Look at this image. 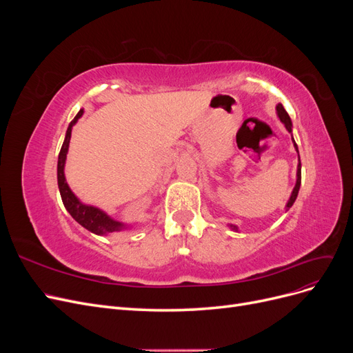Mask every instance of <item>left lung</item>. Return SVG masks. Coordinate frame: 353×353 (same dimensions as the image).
Wrapping results in <instances>:
<instances>
[{
	"instance_id": "obj_1",
	"label": "left lung",
	"mask_w": 353,
	"mask_h": 353,
	"mask_svg": "<svg viewBox=\"0 0 353 353\" xmlns=\"http://www.w3.org/2000/svg\"><path fill=\"white\" fill-rule=\"evenodd\" d=\"M276 113H279V117L281 119V122L285 125L287 131L292 132V121H290V116H288V113H287L285 109L283 108V104L276 105ZM292 138H293V137H292ZM293 143H294V140H293ZM294 147H296V150H297L296 143H294ZM297 153H299V152H297ZM301 181H302V165L299 163V166H297V181H296V185H294V188H293V193H292V196H290V200H288V203H287L285 209H290V208L293 206V203H294V200H296V197H297V194H299V188H301ZM231 227H232V225H231ZM232 230L237 231V227H232Z\"/></svg>"
}]
</instances>
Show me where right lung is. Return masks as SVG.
<instances>
[{"label": "right lung", "instance_id": "right-lung-1", "mask_svg": "<svg viewBox=\"0 0 353 353\" xmlns=\"http://www.w3.org/2000/svg\"><path fill=\"white\" fill-rule=\"evenodd\" d=\"M83 110H79V113L74 116V119L70 122L65 143L61 145V150L59 153V162H57V183H59V190H60V196L63 200V205L68 209V212L72 215V218L77 221L78 223L83 228H87L88 231L99 234V236H103V234H109L113 231H119L123 228L121 222L113 221L110 216L105 215L104 212L100 209L94 208V206H87L82 205V203L74 196L65 178V162H66V154H68V148H69V141H70V134H72V126L77 123V121L82 116Z\"/></svg>", "mask_w": 353, "mask_h": 353}]
</instances>
